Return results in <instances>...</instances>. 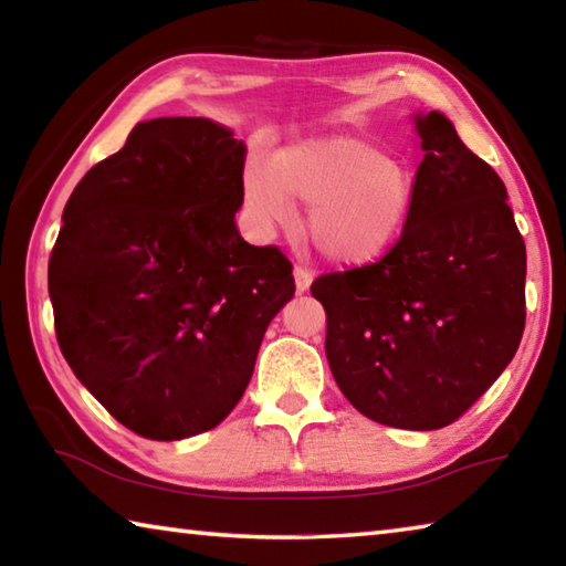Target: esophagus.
Returning a JSON list of instances; mask_svg holds the SVG:
<instances>
[{
  "instance_id": "34e87169",
  "label": "esophagus",
  "mask_w": 566,
  "mask_h": 566,
  "mask_svg": "<svg viewBox=\"0 0 566 566\" xmlns=\"http://www.w3.org/2000/svg\"><path fill=\"white\" fill-rule=\"evenodd\" d=\"M312 280H314V276H312L310 270H304V266H294V286H296V292H300V294L310 292Z\"/></svg>"
}]
</instances>
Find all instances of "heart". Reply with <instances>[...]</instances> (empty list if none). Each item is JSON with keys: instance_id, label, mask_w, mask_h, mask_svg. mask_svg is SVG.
Listing matches in <instances>:
<instances>
[{"instance_id": "b5f03b06", "label": "heart", "mask_w": 566, "mask_h": 566, "mask_svg": "<svg viewBox=\"0 0 566 566\" xmlns=\"http://www.w3.org/2000/svg\"><path fill=\"white\" fill-rule=\"evenodd\" d=\"M249 222L262 234L290 229L306 207V239L324 262L364 266L399 242L415 209L417 179L385 147L334 134L286 145L270 165L252 159L242 177Z\"/></svg>"}]
</instances>
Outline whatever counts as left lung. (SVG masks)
I'll return each instance as SVG.
<instances>
[{"label":"left lung","mask_w":566,"mask_h":566,"mask_svg":"<svg viewBox=\"0 0 566 566\" xmlns=\"http://www.w3.org/2000/svg\"><path fill=\"white\" fill-rule=\"evenodd\" d=\"M424 159L399 242L377 264L314 280L327 361L364 417L452 424L512 361L524 332L526 249L506 187L442 112H417Z\"/></svg>","instance_id":"8db88e82"}]
</instances>
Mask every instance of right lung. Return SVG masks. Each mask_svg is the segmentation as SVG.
I'll return each mask as SVG.
<instances>
[{
	"mask_svg": "<svg viewBox=\"0 0 566 566\" xmlns=\"http://www.w3.org/2000/svg\"><path fill=\"white\" fill-rule=\"evenodd\" d=\"M244 159V142L212 119L139 122L62 212L56 342L94 399L157 442L224 421L294 296L290 260L237 229Z\"/></svg>",
	"mask_w": 566,
	"mask_h": 566,
	"instance_id": "obj_1",
	"label": "right lung"
}]
</instances>
